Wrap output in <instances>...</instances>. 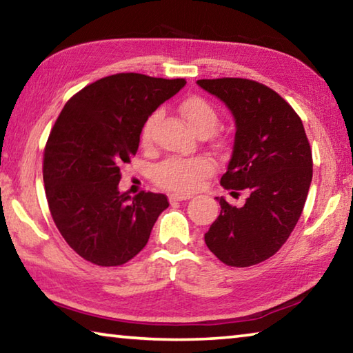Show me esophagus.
Returning a JSON list of instances; mask_svg holds the SVG:
<instances>
[{"label": "esophagus", "instance_id": "obj_1", "mask_svg": "<svg viewBox=\"0 0 353 353\" xmlns=\"http://www.w3.org/2000/svg\"><path fill=\"white\" fill-rule=\"evenodd\" d=\"M191 198V194H185V193H172L170 196L171 201H187Z\"/></svg>", "mask_w": 353, "mask_h": 353}]
</instances>
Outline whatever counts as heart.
<instances>
[{"instance_id": "b5f03b06", "label": "heart", "mask_w": 353, "mask_h": 353, "mask_svg": "<svg viewBox=\"0 0 353 353\" xmlns=\"http://www.w3.org/2000/svg\"><path fill=\"white\" fill-rule=\"evenodd\" d=\"M182 117L187 119L190 128L198 135L212 134L218 126L219 117L210 101L191 94L179 104ZM160 118V112H152L143 123L140 139L143 145H149L152 140L154 128ZM218 148H225V140L216 141ZM213 170V165L207 157H193V159H168L154 168V181L160 187L176 190V191H191L198 187L199 182L208 176Z\"/></svg>"}]
</instances>
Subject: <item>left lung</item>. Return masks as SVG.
Instances as JSON below:
<instances>
[{"label": "left lung", "mask_w": 353, "mask_h": 353, "mask_svg": "<svg viewBox=\"0 0 353 353\" xmlns=\"http://www.w3.org/2000/svg\"><path fill=\"white\" fill-rule=\"evenodd\" d=\"M234 113L236 132L221 185L248 194L243 207L216 198L219 216L205 244L227 266L248 268L272 256L288 240L313 177L312 148L294 109L263 83L241 77L199 79Z\"/></svg>", "instance_id": "left-lung-1"}]
</instances>
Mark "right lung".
Segmentation results:
<instances>
[{
    "instance_id": "add662e5",
    "label": "right lung",
    "mask_w": 353,
    "mask_h": 353,
    "mask_svg": "<svg viewBox=\"0 0 353 353\" xmlns=\"http://www.w3.org/2000/svg\"><path fill=\"white\" fill-rule=\"evenodd\" d=\"M185 82L118 73L83 87L63 105L45 146V193L59 232L83 260L128 263L168 208L162 193H119V168L139 151L146 118Z\"/></svg>"
}]
</instances>
